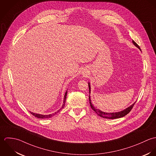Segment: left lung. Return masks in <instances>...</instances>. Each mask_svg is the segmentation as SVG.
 <instances>
[{
    "instance_id": "left-lung-1",
    "label": "left lung",
    "mask_w": 156,
    "mask_h": 156,
    "mask_svg": "<svg viewBox=\"0 0 156 156\" xmlns=\"http://www.w3.org/2000/svg\"><path fill=\"white\" fill-rule=\"evenodd\" d=\"M133 43L134 44V45L135 46H136L137 48H139L140 51V47L139 46V45L134 41L133 40L132 41ZM89 94H90V83L89 82ZM89 101H90V107L91 108H92V110H94V112L97 113L98 115H99V116L103 118H106V119H118V118H122L125 116V115H126L128 113H129V112L131 111V110L133 108L134 104L136 103L134 102L132 105H131L129 107H127L126 108H125L124 110H122V111H120V112H113V113H106V112H102L101 110H100L99 109H97L96 108H95L94 106V105L92 104V102H91V99H90V94H89Z\"/></svg>"
}]
</instances>
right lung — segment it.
I'll list each match as a JSON object with an SVG mask.
<instances>
[{"label":"right lung","instance_id":"add662e5","mask_svg":"<svg viewBox=\"0 0 156 156\" xmlns=\"http://www.w3.org/2000/svg\"><path fill=\"white\" fill-rule=\"evenodd\" d=\"M67 90H66V93H65V94H64V100H63V104H62V108H60L59 110H58L57 112H55L54 113H52V114H50V115H40V114L34 113L31 112H30V113H31L32 115L33 116H34L35 117H36V118H40V119L49 118H51V117H52L53 116H54L55 115H56L57 113H58V112L60 111V110H61V109H62V108H64V105H65L66 99V96H67Z\"/></svg>","mask_w":156,"mask_h":156}]
</instances>
